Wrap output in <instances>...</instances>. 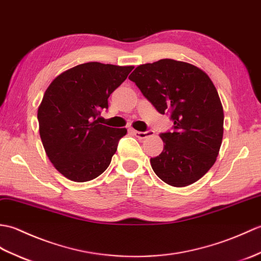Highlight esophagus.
I'll list each match as a JSON object with an SVG mask.
<instances>
[{"instance_id": "obj_1", "label": "esophagus", "mask_w": 261, "mask_h": 261, "mask_svg": "<svg viewBox=\"0 0 261 261\" xmlns=\"http://www.w3.org/2000/svg\"><path fill=\"white\" fill-rule=\"evenodd\" d=\"M133 134H134L137 138H141V140H144V138H147L149 136L154 135L153 130H146V132H138V130H133Z\"/></svg>"}]
</instances>
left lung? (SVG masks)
<instances>
[{"instance_id": "obj_1", "label": "left lung", "mask_w": 261, "mask_h": 261, "mask_svg": "<svg viewBox=\"0 0 261 261\" xmlns=\"http://www.w3.org/2000/svg\"><path fill=\"white\" fill-rule=\"evenodd\" d=\"M160 114L170 113L173 132L150 159L162 181L176 188L198 181L217 161L223 137V108L209 76L191 63L161 59L138 66L128 77Z\"/></svg>"}]
</instances>
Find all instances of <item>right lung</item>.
Here are the masks:
<instances>
[{
	"label": "right lung",
	"mask_w": 261,
	"mask_h": 261,
	"mask_svg": "<svg viewBox=\"0 0 261 261\" xmlns=\"http://www.w3.org/2000/svg\"><path fill=\"white\" fill-rule=\"evenodd\" d=\"M133 66L87 62L62 72L45 90L38 108L40 137L50 162L73 182L99 176L111 164L126 128L98 123L108 97Z\"/></svg>",
	"instance_id": "add662e5"
}]
</instances>
